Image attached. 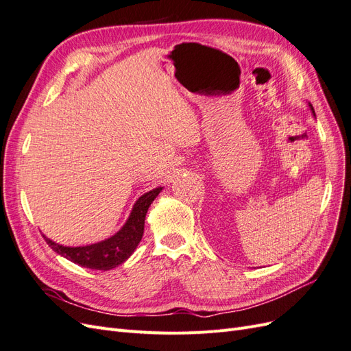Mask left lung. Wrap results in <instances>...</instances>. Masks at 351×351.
<instances>
[{
	"mask_svg": "<svg viewBox=\"0 0 351 351\" xmlns=\"http://www.w3.org/2000/svg\"><path fill=\"white\" fill-rule=\"evenodd\" d=\"M311 108H312V107H311ZM312 112H313V114H315V111H313V108H312Z\"/></svg>",
	"mask_w": 351,
	"mask_h": 351,
	"instance_id": "left-lung-1",
	"label": "left lung"
}]
</instances>
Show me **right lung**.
Returning <instances> with one entry per match:
<instances>
[{
    "label": "right lung",
    "mask_w": 351,
    "mask_h": 351,
    "mask_svg": "<svg viewBox=\"0 0 351 351\" xmlns=\"http://www.w3.org/2000/svg\"><path fill=\"white\" fill-rule=\"evenodd\" d=\"M162 187H156L151 192L145 193L136 202L132 214L123 228L112 237L90 244V246L67 247L58 243L45 239L48 246L66 259L80 265V267L98 271H108L119 267L124 261L132 256V253L141 243L145 228V218L147 208L151 206L154 199L161 193Z\"/></svg>",
    "instance_id": "add662e5"
}]
</instances>
